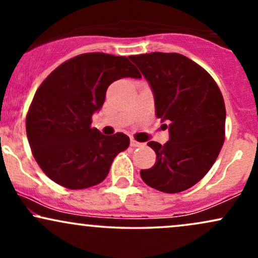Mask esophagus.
I'll return each instance as SVG.
<instances>
[{
    "label": "esophagus",
    "instance_id": "obj_1",
    "mask_svg": "<svg viewBox=\"0 0 258 258\" xmlns=\"http://www.w3.org/2000/svg\"><path fill=\"white\" fill-rule=\"evenodd\" d=\"M143 146H144L143 143H139V142L135 141V139H131V147L137 148V147H143Z\"/></svg>",
    "mask_w": 258,
    "mask_h": 258
}]
</instances>
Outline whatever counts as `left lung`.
<instances>
[{"label":"left lung","mask_w":258,"mask_h":258,"mask_svg":"<svg viewBox=\"0 0 258 258\" xmlns=\"http://www.w3.org/2000/svg\"><path fill=\"white\" fill-rule=\"evenodd\" d=\"M149 82L158 119L168 123L170 141L149 142L156 154L144 183L173 194L197 184L215 164L226 136V106L212 76L179 53L131 55Z\"/></svg>","instance_id":"8db88e82"}]
</instances>
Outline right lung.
I'll return each instance as SVG.
<instances>
[{"instance_id": "obj_1", "label": "right lung", "mask_w": 258, "mask_h": 258, "mask_svg": "<svg viewBox=\"0 0 258 258\" xmlns=\"http://www.w3.org/2000/svg\"><path fill=\"white\" fill-rule=\"evenodd\" d=\"M121 78L142 76L128 58L84 53L59 65L37 88L26 114V136L53 182L68 189L99 184L115 156L128 148L123 133L104 136L91 127L108 87Z\"/></svg>"}]
</instances>
